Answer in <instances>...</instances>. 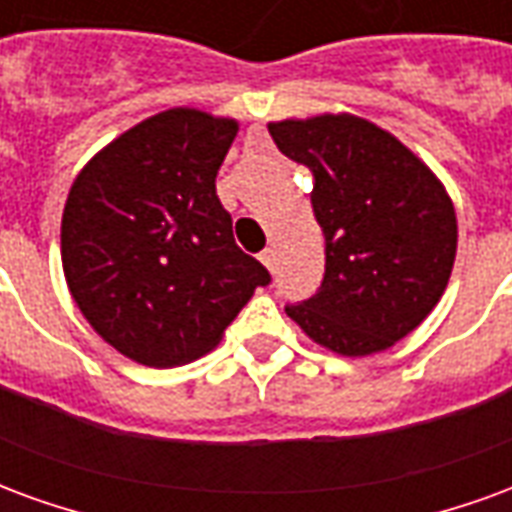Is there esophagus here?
I'll list each match as a JSON object with an SVG mask.
<instances>
[{
  "instance_id": "34e87169",
  "label": "esophagus",
  "mask_w": 512,
  "mask_h": 512,
  "mask_svg": "<svg viewBox=\"0 0 512 512\" xmlns=\"http://www.w3.org/2000/svg\"><path fill=\"white\" fill-rule=\"evenodd\" d=\"M260 263L274 274V266H277V252H274V249H263V252H260Z\"/></svg>"
}]
</instances>
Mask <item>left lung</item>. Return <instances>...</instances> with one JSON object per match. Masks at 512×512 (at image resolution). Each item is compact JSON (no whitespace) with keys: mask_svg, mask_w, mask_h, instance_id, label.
Instances as JSON below:
<instances>
[{"mask_svg":"<svg viewBox=\"0 0 512 512\" xmlns=\"http://www.w3.org/2000/svg\"><path fill=\"white\" fill-rule=\"evenodd\" d=\"M312 172V213L326 241L318 293L285 307L312 343L370 356L417 329L450 282L458 219L444 183L397 136L365 117L268 123Z\"/></svg>","mask_w":512,"mask_h":512,"instance_id":"obj_1","label":"left lung"}]
</instances>
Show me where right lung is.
<instances>
[{"label": "right lung", "instance_id": "1", "mask_svg": "<svg viewBox=\"0 0 512 512\" xmlns=\"http://www.w3.org/2000/svg\"><path fill=\"white\" fill-rule=\"evenodd\" d=\"M238 120L175 106L98 150L62 211V271L87 323L120 354L178 367L219 345L271 277L233 238L216 172Z\"/></svg>", "mask_w": 512, "mask_h": 512}]
</instances>
